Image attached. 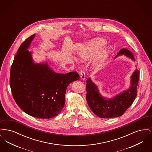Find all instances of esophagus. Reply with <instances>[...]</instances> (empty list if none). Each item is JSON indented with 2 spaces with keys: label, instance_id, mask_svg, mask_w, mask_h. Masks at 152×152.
Returning <instances> with one entry per match:
<instances>
[{
  "label": "esophagus",
  "instance_id": "1",
  "mask_svg": "<svg viewBox=\"0 0 152 152\" xmlns=\"http://www.w3.org/2000/svg\"><path fill=\"white\" fill-rule=\"evenodd\" d=\"M80 77L81 79L84 80L86 79V74H85V72L83 69L80 70Z\"/></svg>",
  "mask_w": 152,
  "mask_h": 152
}]
</instances>
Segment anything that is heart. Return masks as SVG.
Returning <instances> with one entry per match:
<instances>
[{
  "instance_id": "1",
  "label": "heart",
  "mask_w": 152,
  "mask_h": 152,
  "mask_svg": "<svg viewBox=\"0 0 152 152\" xmlns=\"http://www.w3.org/2000/svg\"><path fill=\"white\" fill-rule=\"evenodd\" d=\"M106 44V41L101 38H97L85 45L80 47L77 51V56L82 60H86L92 58L94 55L102 48ZM109 51L105 49L101 51L94 61L93 65L96 69L99 68L106 58H108Z\"/></svg>"
}]
</instances>
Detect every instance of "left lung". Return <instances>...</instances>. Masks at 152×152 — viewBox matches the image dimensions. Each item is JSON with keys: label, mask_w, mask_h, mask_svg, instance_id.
Returning <instances> with one entry per match:
<instances>
[{"label": "left lung", "mask_w": 152, "mask_h": 152, "mask_svg": "<svg viewBox=\"0 0 152 152\" xmlns=\"http://www.w3.org/2000/svg\"><path fill=\"white\" fill-rule=\"evenodd\" d=\"M121 55H126L135 61L133 53L127 49H121L116 57ZM139 74V71L136 69L131 76L130 88L109 100L105 99L101 96L97 86L89 78L87 79L86 85V99L89 107L96 115L101 118L122 116L132 104L137 96Z\"/></svg>", "instance_id": "left-lung-1"}]
</instances>
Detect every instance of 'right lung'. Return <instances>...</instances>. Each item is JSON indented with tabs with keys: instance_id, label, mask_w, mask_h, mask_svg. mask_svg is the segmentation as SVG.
I'll list each match as a JSON object with an SVG mask.
<instances>
[{
	"instance_id": "add662e5",
	"label": "right lung",
	"mask_w": 152,
	"mask_h": 152,
	"mask_svg": "<svg viewBox=\"0 0 152 152\" xmlns=\"http://www.w3.org/2000/svg\"><path fill=\"white\" fill-rule=\"evenodd\" d=\"M35 36L26 39L18 50L11 67L10 87L15 101L25 113L51 118L61 111L66 88L80 76L75 71L54 72L47 64H34L27 49Z\"/></svg>"
}]
</instances>
